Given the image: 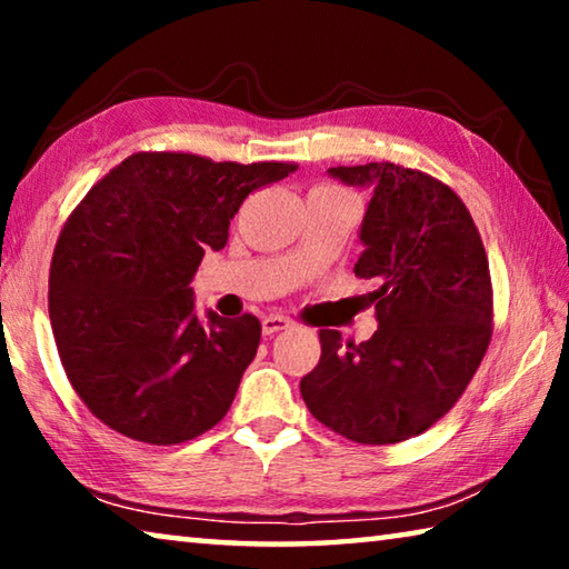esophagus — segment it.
Returning <instances> with one entry per match:
<instances>
[{
  "mask_svg": "<svg viewBox=\"0 0 569 569\" xmlns=\"http://www.w3.org/2000/svg\"><path fill=\"white\" fill-rule=\"evenodd\" d=\"M286 329H291V319H286V316H266L263 319L266 336H273L278 331H286Z\"/></svg>",
  "mask_w": 569,
  "mask_h": 569,
  "instance_id": "esophagus-1",
  "label": "esophagus"
}]
</instances>
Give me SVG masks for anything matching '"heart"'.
I'll use <instances>...</instances> for the list:
<instances>
[{
	"label": "heart",
	"instance_id": "1",
	"mask_svg": "<svg viewBox=\"0 0 569 569\" xmlns=\"http://www.w3.org/2000/svg\"><path fill=\"white\" fill-rule=\"evenodd\" d=\"M311 192H343V190H341V188H336V186H331V182H323V186L313 188Z\"/></svg>",
	"mask_w": 569,
	"mask_h": 569
}]
</instances>
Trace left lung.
<instances>
[{
    "label": "left lung",
    "mask_w": 569,
    "mask_h": 569,
    "mask_svg": "<svg viewBox=\"0 0 569 569\" xmlns=\"http://www.w3.org/2000/svg\"><path fill=\"white\" fill-rule=\"evenodd\" d=\"M371 186L353 266L377 278L379 329L353 343L321 329L319 366L301 379L308 411L356 445H397L455 407L492 341V278L467 206L445 182L397 162L329 168Z\"/></svg>",
    "instance_id": "8db88e82"
}]
</instances>
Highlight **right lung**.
Listing matches in <instances>:
<instances>
[{"label":"right lung","mask_w":569,"mask_h":569,"mask_svg":"<svg viewBox=\"0 0 569 569\" xmlns=\"http://www.w3.org/2000/svg\"><path fill=\"white\" fill-rule=\"evenodd\" d=\"M296 168L134 152L72 210L50 266V321L67 379L102 423L170 447L226 417L261 321L208 311L203 326L188 283L250 192Z\"/></svg>","instance_id":"add662e5"}]
</instances>
